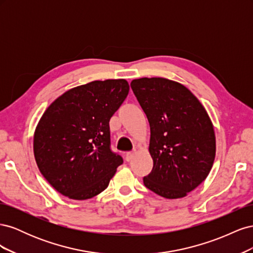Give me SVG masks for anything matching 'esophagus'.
<instances>
[{
  "label": "esophagus",
  "instance_id": "esophagus-1",
  "mask_svg": "<svg viewBox=\"0 0 253 253\" xmlns=\"http://www.w3.org/2000/svg\"><path fill=\"white\" fill-rule=\"evenodd\" d=\"M134 154H135L134 152H127L126 154V162H131V160H132V159H133V157H134Z\"/></svg>",
  "mask_w": 253,
  "mask_h": 253
}]
</instances>
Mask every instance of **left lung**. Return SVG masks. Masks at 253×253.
<instances>
[{
  "label": "left lung",
  "instance_id": "obj_1",
  "mask_svg": "<svg viewBox=\"0 0 253 253\" xmlns=\"http://www.w3.org/2000/svg\"><path fill=\"white\" fill-rule=\"evenodd\" d=\"M131 87L150 124L153 169L143 183L173 200L186 196L206 179L215 158V135L206 110L182 84L140 78Z\"/></svg>",
  "mask_w": 253,
  "mask_h": 253
}]
</instances>
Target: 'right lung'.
Here are the masks:
<instances>
[{"mask_svg":"<svg viewBox=\"0 0 253 253\" xmlns=\"http://www.w3.org/2000/svg\"><path fill=\"white\" fill-rule=\"evenodd\" d=\"M125 79L93 81L65 91L45 111L34 138L38 168L72 200H88L109 186L124 158L111 148L110 119L128 94Z\"/></svg>","mask_w":253,"mask_h":253,"instance_id":"1","label":"right lung"}]
</instances>
